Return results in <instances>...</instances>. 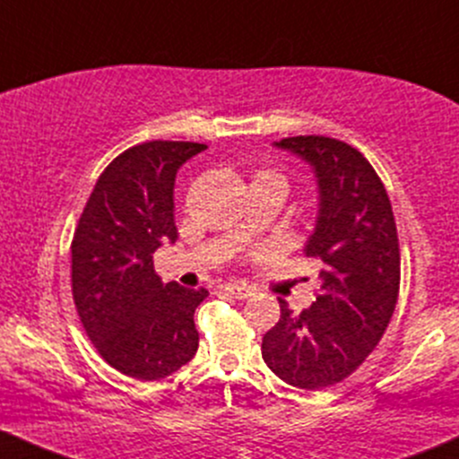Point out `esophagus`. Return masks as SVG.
Masks as SVG:
<instances>
[{
    "instance_id": "34e87169",
    "label": "esophagus",
    "mask_w": 459,
    "mask_h": 459,
    "mask_svg": "<svg viewBox=\"0 0 459 459\" xmlns=\"http://www.w3.org/2000/svg\"><path fill=\"white\" fill-rule=\"evenodd\" d=\"M222 289H224L226 293H230V296L237 298V299H246V298H250V296H252L250 289L244 287V284H237V282H229V284H224Z\"/></svg>"
}]
</instances>
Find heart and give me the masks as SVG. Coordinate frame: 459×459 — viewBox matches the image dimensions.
Masks as SVG:
<instances>
[{
    "mask_svg": "<svg viewBox=\"0 0 459 459\" xmlns=\"http://www.w3.org/2000/svg\"><path fill=\"white\" fill-rule=\"evenodd\" d=\"M252 183H272V186L281 187L284 194H287V178L281 175L278 170H259L255 177H252Z\"/></svg>",
    "mask_w": 459,
    "mask_h": 459,
    "instance_id": "heart-1",
    "label": "heart"
}]
</instances>
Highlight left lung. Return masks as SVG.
<instances>
[{"label":"left lung","mask_w":459,"mask_h":459,"mask_svg":"<svg viewBox=\"0 0 459 459\" xmlns=\"http://www.w3.org/2000/svg\"><path fill=\"white\" fill-rule=\"evenodd\" d=\"M310 163L319 209L304 255L321 261V289L302 313L281 302L263 336L265 365L304 391L345 380L380 343L399 296V239L384 183L360 151L325 135L276 142Z\"/></svg>","instance_id":"1"}]
</instances>
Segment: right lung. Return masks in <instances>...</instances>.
Here are the masks:
<instances>
[{
    "instance_id": "right-lung-1",
    "label": "right lung",
    "mask_w": 459,
    "mask_h": 459,
    "mask_svg": "<svg viewBox=\"0 0 459 459\" xmlns=\"http://www.w3.org/2000/svg\"><path fill=\"white\" fill-rule=\"evenodd\" d=\"M204 149L152 140L120 152L73 235V299L83 330L109 367L135 380H161L198 350L194 310L209 291L163 284L152 255L177 241V172Z\"/></svg>"
}]
</instances>
